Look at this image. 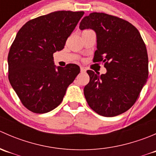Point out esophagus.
Returning a JSON list of instances; mask_svg holds the SVG:
<instances>
[{"label":"esophagus","mask_w":156,"mask_h":156,"mask_svg":"<svg viewBox=\"0 0 156 156\" xmlns=\"http://www.w3.org/2000/svg\"><path fill=\"white\" fill-rule=\"evenodd\" d=\"M86 72V69L84 67H81V73H84Z\"/></svg>","instance_id":"obj_1"}]
</instances>
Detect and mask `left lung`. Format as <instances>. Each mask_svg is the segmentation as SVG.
Returning a JSON list of instances; mask_svg holds the SVG:
<instances>
[{
    "instance_id": "obj_1",
    "label": "left lung",
    "mask_w": 156,
    "mask_h": 156,
    "mask_svg": "<svg viewBox=\"0 0 156 156\" xmlns=\"http://www.w3.org/2000/svg\"><path fill=\"white\" fill-rule=\"evenodd\" d=\"M80 29L97 33L94 62H103L106 73L87 70L89 83L84 94L97 114L113 117L127 111L140 97L149 75L146 44L139 31L122 18L103 12L85 16Z\"/></svg>"
}]
</instances>
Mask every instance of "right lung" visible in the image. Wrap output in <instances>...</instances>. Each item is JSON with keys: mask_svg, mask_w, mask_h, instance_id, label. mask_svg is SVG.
Returning a JSON list of instances; mask_svg holds the SVG:
<instances>
[{"mask_svg": "<svg viewBox=\"0 0 156 156\" xmlns=\"http://www.w3.org/2000/svg\"><path fill=\"white\" fill-rule=\"evenodd\" d=\"M84 12L56 11L28 21L17 33L8 53V78L20 101L34 113L57 107L80 72L68 64L57 67L53 53L62 50Z\"/></svg>", "mask_w": 156, "mask_h": 156, "instance_id": "1", "label": "right lung"}]
</instances>
